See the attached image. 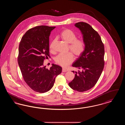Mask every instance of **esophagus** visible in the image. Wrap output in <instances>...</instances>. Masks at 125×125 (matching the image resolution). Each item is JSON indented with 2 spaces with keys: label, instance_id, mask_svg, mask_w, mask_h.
I'll use <instances>...</instances> for the list:
<instances>
[{
  "label": "esophagus",
  "instance_id": "1",
  "mask_svg": "<svg viewBox=\"0 0 125 125\" xmlns=\"http://www.w3.org/2000/svg\"><path fill=\"white\" fill-rule=\"evenodd\" d=\"M67 72V70L65 69V68H62V72L65 73V72Z\"/></svg>",
  "mask_w": 125,
  "mask_h": 125
}]
</instances>
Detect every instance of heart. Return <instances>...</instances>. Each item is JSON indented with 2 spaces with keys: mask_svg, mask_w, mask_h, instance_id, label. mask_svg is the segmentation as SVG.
Here are the masks:
<instances>
[{
  "mask_svg": "<svg viewBox=\"0 0 125 125\" xmlns=\"http://www.w3.org/2000/svg\"><path fill=\"white\" fill-rule=\"evenodd\" d=\"M60 37L66 43L69 44V50L76 57H79L83 53L85 48V43L82 39H78L76 35L71 30L65 29L60 33ZM55 40H54L50 45V48L52 49ZM56 62L63 67H66L72 63L74 60V56L72 52L66 54H60L56 58Z\"/></svg>",
  "mask_w": 125,
  "mask_h": 125,
  "instance_id": "b5f03b06",
  "label": "heart"
}]
</instances>
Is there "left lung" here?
<instances>
[{
	"label": "left lung",
	"mask_w": 125,
	"mask_h": 125,
	"mask_svg": "<svg viewBox=\"0 0 125 125\" xmlns=\"http://www.w3.org/2000/svg\"><path fill=\"white\" fill-rule=\"evenodd\" d=\"M74 26L80 30L85 43V50L72 66L79 69L68 83L72 89L84 92L93 88L98 81L104 69V48L98 33L88 23L79 22Z\"/></svg>",
	"instance_id": "1"
}]
</instances>
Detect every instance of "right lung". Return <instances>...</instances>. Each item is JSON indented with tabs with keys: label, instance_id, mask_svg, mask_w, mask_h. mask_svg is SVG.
Returning <instances> with one entry per match:
<instances>
[{
	"label": "right lung",
	"instance_id": "obj_1",
	"mask_svg": "<svg viewBox=\"0 0 125 125\" xmlns=\"http://www.w3.org/2000/svg\"><path fill=\"white\" fill-rule=\"evenodd\" d=\"M55 27L36 26L28 30L19 44L18 64L24 81L30 88L44 93L53 86L62 67L52 64L50 69L43 65L49 56V36Z\"/></svg>",
	"mask_w": 125,
	"mask_h": 125
}]
</instances>
